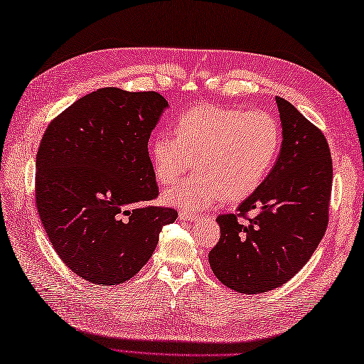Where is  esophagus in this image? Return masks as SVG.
<instances>
[{
	"mask_svg": "<svg viewBox=\"0 0 364 364\" xmlns=\"http://www.w3.org/2000/svg\"><path fill=\"white\" fill-rule=\"evenodd\" d=\"M180 219L181 220H198L200 219V214H196L192 211H180Z\"/></svg>",
	"mask_w": 364,
	"mask_h": 364,
	"instance_id": "esophagus-1",
	"label": "esophagus"
}]
</instances>
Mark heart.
I'll return each instance as SVG.
<instances>
[{
	"label": "heart",
	"instance_id": "b5f03b06",
	"mask_svg": "<svg viewBox=\"0 0 364 364\" xmlns=\"http://www.w3.org/2000/svg\"><path fill=\"white\" fill-rule=\"evenodd\" d=\"M282 146V129L266 111L200 105L176 120L175 136L156 133L150 141L153 172L161 184L176 183L167 203L202 210L219 202H241L272 170Z\"/></svg>",
	"mask_w": 364,
	"mask_h": 364
}]
</instances>
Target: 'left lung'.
<instances>
[{
  "label": "left lung",
  "mask_w": 364,
  "mask_h": 364,
  "mask_svg": "<svg viewBox=\"0 0 364 364\" xmlns=\"http://www.w3.org/2000/svg\"><path fill=\"white\" fill-rule=\"evenodd\" d=\"M275 100L280 154L237 213L218 215L220 239L208 257L218 280L236 292H267L291 280L328 225L333 162L327 139L289 102Z\"/></svg>",
  "instance_id": "1"
}]
</instances>
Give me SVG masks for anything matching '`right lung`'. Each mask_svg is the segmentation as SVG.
Instances as JSON below:
<instances>
[{"instance_id": "right-lung-1", "label": "right lung", "mask_w": 364, "mask_h": 364, "mask_svg": "<svg viewBox=\"0 0 364 364\" xmlns=\"http://www.w3.org/2000/svg\"><path fill=\"white\" fill-rule=\"evenodd\" d=\"M168 106L158 92L103 87L46 127L36 156V206L53 249L94 284L125 283L156 249L173 208L159 189L149 139Z\"/></svg>"}]
</instances>
